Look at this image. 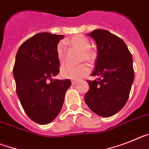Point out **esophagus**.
I'll list each match as a JSON object with an SVG mask.
<instances>
[{
  "label": "esophagus",
  "instance_id": "obj_1",
  "mask_svg": "<svg viewBox=\"0 0 149 149\" xmlns=\"http://www.w3.org/2000/svg\"><path fill=\"white\" fill-rule=\"evenodd\" d=\"M72 82V85H73V86H74V85L77 84L78 82H77V81H76V80H72V82Z\"/></svg>",
  "mask_w": 149,
  "mask_h": 149
}]
</instances>
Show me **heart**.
I'll list each match as a JSON object with an SVG mask.
<instances>
[{
    "mask_svg": "<svg viewBox=\"0 0 149 149\" xmlns=\"http://www.w3.org/2000/svg\"><path fill=\"white\" fill-rule=\"evenodd\" d=\"M72 47L77 48L81 52L80 60L86 61H92L93 58V53L90 50L91 44L89 41L82 35H77L70 38L68 41L65 42ZM57 56L60 63H63L65 61L64 47L63 44H59L57 47ZM89 72V67L88 65L80 64L78 66H71L67 65L61 68V75L63 78L72 79H79L87 75Z\"/></svg>",
    "mask_w": 149,
    "mask_h": 149,
    "instance_id": "obj_1",
    "label": "heart"
}]
</instances>
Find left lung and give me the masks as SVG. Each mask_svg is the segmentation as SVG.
Here are the masks:
<instances>
[{"mask_svg": "<svg viewBox=\"0 0 149 149\" xmlns=\"http://www.w3.org/2000/svg\"><path fill=\"white\" fill-rule=\"evenodd\" d=\"M88 35L97 45L92 76L98 78L87 80L85 102L96 114L111 117L123 108L130 95L134 79L132 54L123 40L107 30L95 29Z\"/></svg>", "mask_w": 149, "mask_h": 149, "instance_id": "left-lung-1", "label": "left lung"}]
</instances>
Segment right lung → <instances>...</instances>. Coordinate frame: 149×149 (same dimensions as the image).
<instances>
[{
	"instance_id": "obj_1",
	"label": "right lung",
	"mask_w": 149,
	"mask_h": 149,
	"mask_svg": "<svg viewBox=\"0 0 149 149\" xmlns=\"http://www.w3.org/2000/svg\"><path fill=\"white\" fill-rule=\"evenodd\" d=\"M63 35L41 32L21 45L13 67L16 92L30 119L47 124L61 112L70 79H53L59 72L57 44Z\"/></svg>"
}]
</instances>
